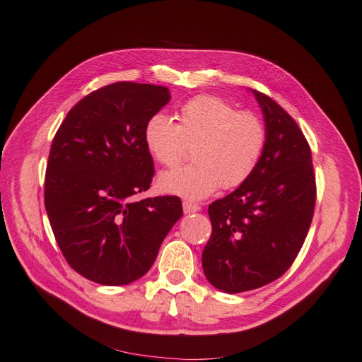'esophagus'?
<instances>
[{
  "label": "esophagus",
  "mask_w": 362,
  "mask_h": 362,
  "mask_svg": "<svg viewBox=\"0 0 362 362\" xmlns=\"http://www.w3.org/2000/svg\"><path fill=\"white\" fill-rule=\"evenodd\" d=\"M183 211L187 214V213H195V211H199L201 207L198 206V204L195 202H191V201H183Z\"/></svg>",
  "instance_id": "34e87169"
}]
</instances>
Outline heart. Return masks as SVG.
<instances>
[{
  "mask_svg": "<svg viewBox=\"0 0 362 362\" xmlns=\"http://www.w3.org/2000/svg\"><path fill=\"white\" fill-rule=\"evenodd\" d=\"M149 153L175 168L192 149L194 165L168 171L158 180L165 194L202 199L235 189L256 171L268 142V127L253 111H237L222 98L201 94L180 106L177 124L164 114L152 115L144 130Z\"/></svg>",
  "mask_w": 362,
  "mask_h": 362,
  "instance_id": "b5f03b06",
  "label": "heart"
}]
</instances>
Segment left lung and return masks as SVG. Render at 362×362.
<instances>
[{
    "mask_svg": "<svg viewBox=\"0 0 362 362\" xmlns=\"http://www.w3.org/2000/svg\"><path fill=\"white\" fill-rule=\"evenodd\" d=\"M253 93L268 127L262 160L238 189L209 206L202 269L225 293L255 290L284 275L306 240L317 201L305 134L284 107Z\"/></svg>",
    "mask_w": 362,
    "mask_h": 362,
    "instance_id": "8db88e82",
    "label": "left lung"
}]
</instances>
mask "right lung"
Wrapping results in <instances>:
<instances>
[{"instance_id":"1","label":"right lung","mask_w":362,"mask_h":362,"mask_svg":"<svg viewBox=\"0 0 362 362\" xmlns=\"http://www.w3.org/2000/svg\"><path fill=\"white\" fill-rule=\"evenodd\" d=\"M170 100L167 87L118 81L78 102L54 134L44 206L71 268L102 286L142 278L182 217L175 195L134 201L155 175L146 121Z\"/></svg>"}]
</instances>
